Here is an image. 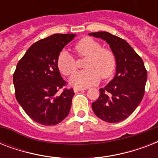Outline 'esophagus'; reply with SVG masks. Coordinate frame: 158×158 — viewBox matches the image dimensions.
Masks as SVG:
<instances>
[{
    "label": "esophagus",
    "mask_w": 158,
    "mask_h": 158,
    "mask_svg": "<svg viewBox=\"0 0 158 158\" xmlns=\"http://www.w3.org/2000/svg\"><path fill=\"white\" fill-rule=\"evenodd\" d=\"M82 90H86V89H85V88H79V87H74V91L75 92V93L82 91Z\"/></svg>",
    "instance_id": "34e87169"
}]
</instances>
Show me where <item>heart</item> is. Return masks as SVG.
Here are the masks:
<instances>
[{
  "label": "heart",
  "instance_id": "b5f03b06",
  "mask_svg": "<svg viewBox=\"0 0 158 158\" xmlns=\"http://www.w3.org/2000/svg\"><path fill=\"white\" fill-rule=\"evenodd\" d=\"M74 51L79 56H86L84 64L86 69L76 72L71 76L69 83L75 87L85 88L98 83L102 79L110 77L115 68V57L107 48L91 38H84L74 46ZM57 65L62 74L70 75L77 69L74 57L67 51H62L57 59Z\"/></svg>",
  "mask_w": 158,
  "mask_h": 158
}]
</instances>
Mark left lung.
I'll use <instances>...</instances> for the list:
<instances>
[{
	"label": "left lung",
	"instance_id": "8db88e82",
	"mask_svg": "<svg viewBox=\"0 0 158 158\" xmlns=\"http://www.w3.org/2000/svg\"><path fill=\"white\" fill-rule=\"evenodd\" d=\"M110 45L115 57V77L92 103L95 115L108 123H117L129 117L137 108L144 95L147 70L142 58L122 38L107 32L90 33Z\"/></svg>",
	"mask_w": 158,
	"mask_h": 158
}]
</instances>
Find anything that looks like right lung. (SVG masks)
Returning a JSON list of instances; mask_svg holds the SVG:
<instances>
[{"label":"right lung","instance_id":"add662e5","mask_svg":"<svg viewBox=\"0 0 158 158\" xmlns=\"http://www.w3.org/2000/svg\"><path fill=\"white\" fill-rule=\"evenodd\" d=\"M75 34H53L33 43L18 62L13 74L15 98L35 122L55 125L66 117L74 95L73 89L60 91L62 79L57 59Z\"/></svg>","mask_w":158,"mask_h":158}]
</instances>
